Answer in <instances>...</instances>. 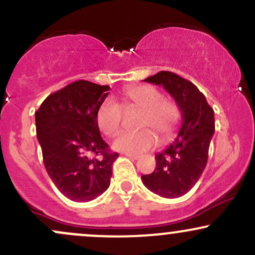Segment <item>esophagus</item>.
<instances>
[{"label":"esophagus","instance_id":"1","mask_svg":"<svg viewBox=\"0 0 255 255\" xmlns=\"http://www.w3.org/2000/svg\"><path fill=\"white\" fill-rule=\"evenodd\" d=\"M126 156H127L128 158H130V159H134V160H136V159H139V156H137V154H129V153H126Z\"/></svg>","mask_w":255,"mask_h":255}]
</instances>
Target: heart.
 Masks as SVG:
<instances>
[{"label": "heart", "instance_id": "obj_1", "mask_svg": "<svg viewBox=\"0 0 255 255\" xmlns=\"http://www.w3.org/2000/svg\"><path fill=\"white\" fill-rule=\"evenodd\" d=\"M125 109L142 111L139 120L141 130L121 133L114 141V148L124 153L140 154L153 148L157 136L162 142L171 140L181 122V111L175 102L163 98L162 92L151 85L126 87L121 95ZM113 98H105L97 110L98 128L107 136L118 134L121 127L122 108Z\"/></svg>", "mask_w": 255, "mask_h": 255}]
</instances>
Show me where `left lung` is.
Returning a JSON list of instances; mask_svg holds the SVG:
<instances>
[{
    "label": "left lung",
    "mask_w": 255,
    "mask_h": 255,
    "mask_svg": "<svg viewBox=\"0 0 255 255\" xmlns=\"http://www.w3.org/2000/svg\"><path fill=\"white\" fill-rule=\"evenodd\" d=\"M144 81L162 85L170 93L182 113V126L172 144L156 154L154 171L142 175L141 180L159 197H182L198 182L206 166L215 114L198 87L175 73L162 71Z\"/></svg>",
    "instance_id": "1"
}]
</instances>
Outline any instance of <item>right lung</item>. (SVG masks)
Segmentation results:
<instances>
[{"label": "right lung", "mask_w": 255, "mask_h": 255, "mask_svg": "<svg viewBox=\"0 0 255 255\" xmlns=\"http://www.w3.org/2000/svg\"><path fill=\"white\" fill-rule=\"evenodd\" d=\"M108 85L78 80L51 93L36 111L37 139L51 181L73 201H91L110 186V152L97 125V110Z\"/></svg>", "instance_id": "right-lung-1"}]
</instances>
